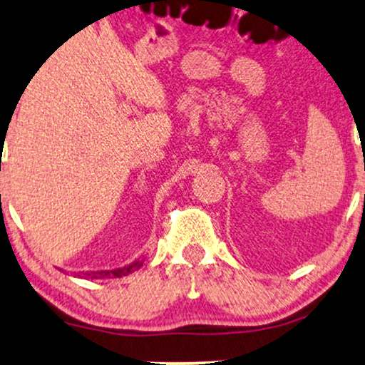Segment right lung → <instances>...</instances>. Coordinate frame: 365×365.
Listing matches in <instances>:
<instances>
[{
    "label": "right lung",
    "instance_id": "right-lung-1",
    "mask_svg": "<svg viewBox=\"0 0 365 365\" xmlns=\"http://www.w3.org/2000/svg\"><path fill=\"white\" fill-rule=\"evenodd\" d=\"M141 264H143V259H136L133 261L131 264L123 268H115V269H101V272H83L78 273V278H88V280H102V278H119V277H126L130 273L136 272Z\"/></svg>",
    "mask_w": 365,
    "mask_h": 365
}]
</instances>
